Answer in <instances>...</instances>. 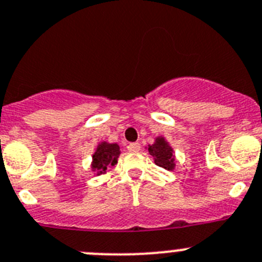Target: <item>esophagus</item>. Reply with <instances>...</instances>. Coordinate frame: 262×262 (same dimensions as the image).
<instances>
[{"label":"esophagus","instance_id":"esophagus-1","mask_svg":"<svg viewBox=\"0 0 262 262\" xmlns=\"http://www.w3.org/2000/svg\"><path fill=\"white\" fill-rule=\"evenodd\" d=\"M140 147L141 146H140L139 142H131V144H128L127 149L130 150V151H139Z\"/></svg>","mask_w":262,"mask_h":262}]
</instances>
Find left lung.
Here are the masks:
<instances>
[{
  "label": "left lung",
  "instance_id": "1",
  "mask_svg": "<svg viewBox=\"0 0 262 262\" xmlns=\"http://www.w3.org/2000/svg\"><path fill=\"white\" fill-rule=\"evenodd\" d=\"M147 150H149L150 155H152V158H154L155 164L168 170L174 169L176 162L174 155H173V149L165 141L164 137H157L154 144L147 146Z\"/></svg>",
  "mask_w": 262,
  "mask_h": 262
}]
</instances>
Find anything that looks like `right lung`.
I'll use <instances>...</instances> for the list:
<instances>
[{
	"label": "right lung",
	"mask_w": 262,
	"mask_h": 262,
	"mask_svg": "<svg viewBox=\"0 0 262 262\" xmlns=\"http://www.w3.org/2000/svg\"><path fill=\"white\" fill-rule=\"evenodd\" d=\"M120 154V146L117 144H108L105 141L100 142L93 154L92 169L97 174H103L110 165L117 164V158Z\"/></svg>",
	"instance_id": "obj_1"
}]
</instances>
